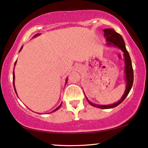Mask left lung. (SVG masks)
<instances>
[{"label": "left lung", "mask_w": 148, "mask_h": 148, "mask_svg": "<svg viewBox=\"0 0 148 148\" xmlns=\"http://www.w3.org/2000/svg\"><path fill=\"white\" fill-rule=\"evenodd\" d=\"M103 31L104 32V36L106 38V45L108 46L117 47L123 52V56H124L125 58V82H126V88H125L124 94L121 97V100L112 104L100 105L94 104V103H92L88 100L86 95H85V96H86L88 102L92 106L101 109H108L114 108V107L120 104L126 98L127 95L129 94L133 84V70L130 56H129V52L127 50L126 47H125V41L122 36L115 32L113 29H105Z\"/></svg>", "instance_id": "obj_1"}]
</instances>
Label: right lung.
<instances>
[{"instance_id":"obj_1","label":"right lung","mask_w":148,"mask_h":148,"mask_svg":"<svg viewBox=\"0 0 148 148\" xmlns=\"http://www.w3.org/2000/svg\"><path fill=\"white\" fill-rule=\"evenodd\" d=\"M40 34H36V35H34V36H33V38H36V37H37V36H40ZM22 48H23V46H21V49L19 50V52L21 51V49H22ZM16 62H17V60H16L15 61V64H14V66H15V64H16ZM67 80H68V79L66 78V83H65V85L66 84V83H67ZM13 87H14V90H15V93H16V94L17 95V91H16V89H15V73H14V71H13ZM61 105H62V102H61V104H60L59 106H58L57 108H56L55 110H54L53 111H52L51 112H54V111H56L57 110H58V109H59L60 108V106H61ZM50 112V113H51Z\"/></svg>"}]
</instances>
